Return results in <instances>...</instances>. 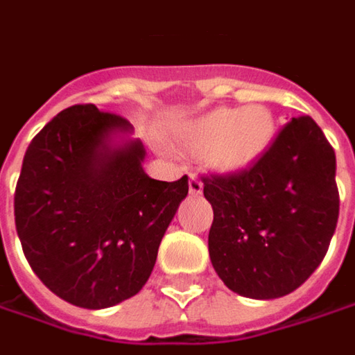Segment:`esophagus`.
I'll return each instance as SVG.
<instances>
[{
    "label": "esophagus",
    "instance_id": "obj_1",
    "mask_svg": "<svg viewBox=\"0 0 355 355\" xmlns=\"http://www.w3.org/2000/svg\"><path fill=\"white\" fill-rule=\"evenodd\" d=\"M189 193H191L193 197H197V195H201L202 193V182L197 175H191V178H189Z\"/></svg>",
    "mask_w": 355,
    "mask_h": 355
}]
</instances>
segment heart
I'll list each match as a JSON object with an SVG mask.
<instances>
[{"mask_svg":"<svg viewBox=\"0 0 355 355\" xmlns=\"http://www.w3.org/2000/svg\"><path fill=\"white\" fill-rule=\"evenodd\" d=\"M275 135V119L265 106L216 107L185 129V141L210 150V162L222 172H239L257 162Z\"/></svg>","mask_w":355,"mask_h":355,"instance_id":"obj_1","label":"heart"}]
</instances>
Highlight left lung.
I'll return each instance as SVG.
<instances>
[{"mask_svg": "<svg viewBox=\"0 0 355 355\" xmlns=\"http://www.w3.org/2000/svg\"><path fill=\"white\" fill-rule=\"evenodd\" d=\"M336 156L309 116L288 121L245 170L202 175L212 205V266L232 292L275 300L294 292L329 251L338 222Z\"/></svg>", "mask_w": 355, "mask_h": 355, "instance_id": "8db88e82", "label": "left lung"}]
</instances>
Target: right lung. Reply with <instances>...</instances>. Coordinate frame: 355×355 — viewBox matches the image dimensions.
I'll return each mask as SVG.
<instances>
[{
  "mask_svg": "<svg viewBox=\"0 0 355 355\" xmlns=\"http://www.w3.org/2000/svg\"><path fill=\"white\" fill-rule=\"evenodd\" d=\"M125 117L75 104L31 141L15 189V226L28 265L61 300L104 309L139 294L189 182L143 172Z\"/></svg>",
  "mask_w": 355,
  "mask_h": 355,
  "instance_id": "1",
  "label": "right lung"
}]
</instances>
